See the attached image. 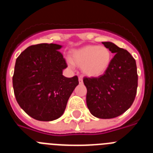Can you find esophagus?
Returning a JSON list of instances; mask_svg holds the SVG:
<instances>
[{"instance_id":"obj_1","label":"esophagus","mask_w":153,"mask_h":153,"mask_svg":"<svg viewBox=\"0 0 153 153\" xmlns=\"http://www.w3.org/2000/svg\"><path fill=\"white\" fill-rule=\"evenodd\" d=\"M79 83H83V76H79Z\"/></svg>"}]
</instances>
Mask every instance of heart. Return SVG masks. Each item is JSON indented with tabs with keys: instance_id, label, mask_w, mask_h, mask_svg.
Wrapping results in <instances>:
<instances>
[{
	"instance_id": "obj_1",
	"label": "heart",
	"mask_w": 153,
	"mask_h": 153,
	"mask_svg": "<svg viewBox=\"0 0 153 153\" xmlns=\"http://www.w3.org/2000/svg\"><path fill=\"white\" fill-rule=\"evenodd\" d=\"M112 60L111 52L106 47L87 45L74 50L71 53V60L68 64L82 67L84 74L90 77H97L102 75L109 68Z\"/></svg>"
}]
</instances>
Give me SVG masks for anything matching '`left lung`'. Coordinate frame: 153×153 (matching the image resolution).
Wrapping results in <instances>:
<instances>
[{"label": "left lung", "mask_w": 153, "mask_h": 153, "mask_svg": "<svg viewBox=\"0 0 153 153\" xmlns=\"http://www.w3.org/2000/svg\"><path fill=\"white\" fill-rule=\"evenodd\" d=\"M113 53L109 68L99 77L83 78L86 105L93 116L112 119L125 113L132 106L138 86L135 59L126 50L111 42H102Z\"/></svg>", "instance_id": "obj_1"}]
</instances>
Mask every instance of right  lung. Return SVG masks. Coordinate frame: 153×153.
<instances>
[{"label": "right lung", "mask_w": 153, "mask_h": 153, "mask_svg": "<svg viewBox=\"0 0 153 153\" xmlns=\"http://www.w3.org/2000/svg\"><path fill=\"white\" fill-rule=\"evenodd\" d=\"M61 45L40 44L30 46L17 58L13 76L14 95L19 106L32 118L52 121L64 113L78 77L67 78V65L58 50Z\"/></svg>", "instance_id": "right-lung-1"}]
</instances>
